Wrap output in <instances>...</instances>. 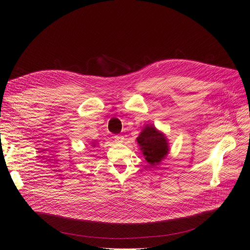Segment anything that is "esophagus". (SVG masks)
<instances>
[{"label":"esophagus","mask_w":250,"mask_h":250,"mask_svg":"<svg viewBox=\"0 0 250 250\" xmlns=\"http://www.w3.org/2000/svg\"><path fill=\"white\" fill-rule=\"evenodd\" d=\"M113 139H115L116 143H123L124 142V137H123V135L117 134V135H115V137H113Z\"/></svg>","instance_id":"34e87169"}]
</instances>
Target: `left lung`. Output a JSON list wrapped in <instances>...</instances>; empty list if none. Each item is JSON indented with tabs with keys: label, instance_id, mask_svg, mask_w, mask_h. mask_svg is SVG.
Returning a JSON list of instances; mask_svg holds the SVG:
<instances>
[{
	"label": "left lung",
	"instance_id": "left-lung-1",
	"mask_svg": "<svg viewBox=\"0 0 250 250\" xmlns=\"http://www.w3.org/2000/svg\"><path fill=\"white\" fill-rule=\"evenodd\" d=\"M146 161L154 166L160 163L168 153V143L165 135L156 130L154 126H146L137 139Z\"/></svg>",
	"mask_w": 250,
	"mask_h": 250
}]
</instances>
